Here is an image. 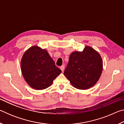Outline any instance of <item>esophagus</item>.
Returning a JSON list of instances; mask_svg holds the SVG:
<instances>
[{"instance_id":"esophagus-1","label":"esophagus","mask_w":124,"mask_h":124,"mask_svg":"<svg viewBox=\"0 0 124 124\" xmlns=\"http://www.w3.org/2000/svg\"><path fill=\"white\" fill-rule=\"evenodd\" d=\"M60 69H61V70L62 71V72H63V70H64V65H62V66H61Z\"/></svg>"}]
</instances>
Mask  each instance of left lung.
I'll list each match as a JSON object with an SVG mask.
<instances>
[{
	"label": "left lung",
	"mask_w": 124,
	"mask_h": 124,
	"mask_svg": "<svg viewBox=\"0 0 124 124\" xmlns=\"http://www.w3.org/2000/svg\"><path fill=\"white\" fill-rule=\"evenodd\" d=\"M103 62L100 54L86 46L83 51L70 54L64 74L73 87L86 90L93 86L101 75Z\"/></svg>",
	"instance_id": "8db88e82"
}]
</instances>
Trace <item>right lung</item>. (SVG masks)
<instances>
[{"label":"right lung","instance_id":"add662e5","mask_svg":"<svg viewBox=\"0 0 124 124\" xmlns=\"http://www.w3.org/2000/svg\"><path fill=\"white\" fill-rule=\"evenodd\" d=\"M23 77L35 90L45 89L62 72L45 49L33 46L24 52L21 61Z\"/></svg>","mask_w":124,"mask_h":124}]
</instances>
